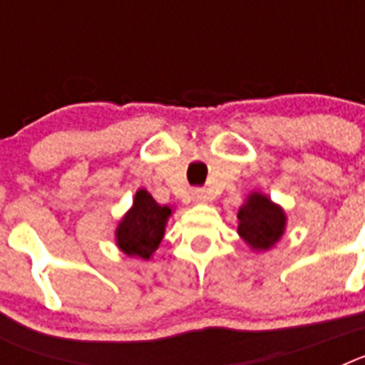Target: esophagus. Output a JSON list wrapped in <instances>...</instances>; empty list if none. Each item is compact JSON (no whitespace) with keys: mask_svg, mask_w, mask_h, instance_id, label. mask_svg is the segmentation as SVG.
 Masks as SVG:
<instances>
[{"mask_svg":"<svg viewBox=\"0 0 365 365\" xmlns=\"http://www.w3.org/2000/svg\"><path fill=\"white\" fill-rule=\"evenodd\" d=\"M192 199L195 202H205L206 201V192L201 188H193L192 190Z\"/></svg>","mask_w":365,"mask_h":365,"instance_id":"esophagus-1","label":"esophagus"}]
</instances>
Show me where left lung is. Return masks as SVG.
I'll return each instance as SVG.
<instances>
[{
    "label": "left lung",
    "instance_id": "8db88e82",
    "mask_svg": "<svg viewBox=\"0 0 365 365\" xmlns=\"http://www.w3.org/2000/svg\"><path fill=\"white\" fill-rule=\"evenodd\" d=\"M237 232L252 250H269L282 240L287 215L282 206L274 205L267 195L252 192L237 212Z\"/></svg>",
    "mask_w": 365,
    "mask_h": 365
}]
</instances>
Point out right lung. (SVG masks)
<instances>
[{
  "instance_id": "1",
  "label": "right lung",
  "mask_w": 365,
  "mask_h": 365,
  "mask_svg": "<svg viewBox=\"0 0 365 365\" xmlns=\"http://www.w3.org/2000/svg\"><path fill=\"white\" fill-rule=\"evenodd\" d=\"M170 215V206H160L146 190H138L133 206L125 212L115 232L118 248L131 257L150 259L163 241Z\"/></svg>"
}]
</instances>
